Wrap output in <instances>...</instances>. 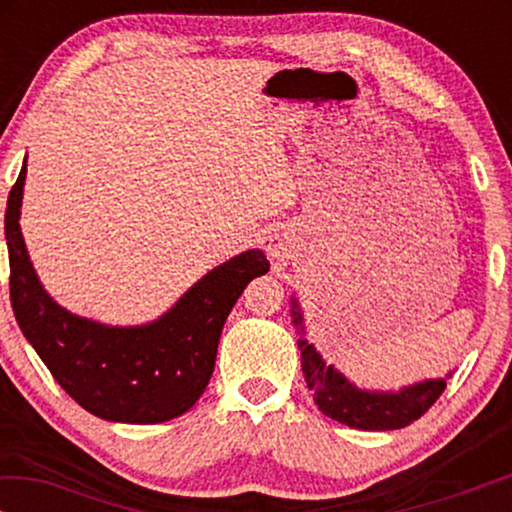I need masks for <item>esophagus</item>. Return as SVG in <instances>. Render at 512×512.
Listing matches in <instances>:
<instances>
[{"label": "esophagus", "instance_id": "obj_1", "mask_svg": "<svg viewBox=\"0 0 512 512\" xmlns=\"http://www.w3.org/2000/svg\"><path fill=\"white\" fill-rule=\"evenodd\" d=\"M263 249L268 251V254L272 256V258H279L284 254V242H282V237H279L277 233L275 235H265L263 237Z\"/></svg>", "mask_w": 512, "mask_h": 512}]
</instances>
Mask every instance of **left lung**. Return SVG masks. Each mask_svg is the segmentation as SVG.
<instances>
[{"label":"left lung","instance_id":"1","mask_svg":"<svg viewBox=\"0 0 512 512\" xmlns=\"http://www.w3.org/2000/svg\"><path fill=\"white\" fill-rule=\"evenodd\" d=\"M293 326L300 333L303 328V314H300L298 300L291 298ZM300 363L307 387L314 391V403L326 417L335 422L352 426L361 431H391L403 429L424 415L433 403L438 401L447 387V380H424L403 387L401 391H366L354 387L345 375L333 366H326L321 354L305 338L298 340ZM452 377V375H447Z\"/></svg>","mask_w":512,"mask_h":512}]
</instances>
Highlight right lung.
Instances as JSON below:
<instances>
[{
  "instance_id": "1",
  "label": "right lung",
  "mask_w": 512,
  "mask_h": 512,
  "mask_svg": "<svg viewBox=\"0 0 512 512\" xmlns=\"http://www.w3.org/2000/svg\"><path fill=\"white\" fill-rule=\"evenodd\" d=\"M27 165L9 193L4 235L11 307L20 331L55 382L90 415L123 424H160L191 410L214 373L216 347L244 286L270 270L261 249L221 263L172 310L144 326H104L76 317L48 296L20 233Z\"/></svg>"
}]
</instances>
